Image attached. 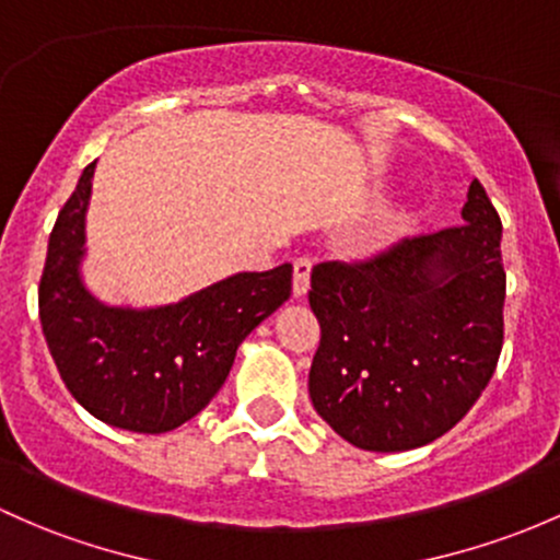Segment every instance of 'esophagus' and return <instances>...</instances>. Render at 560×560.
<instances>
[{
	"label": "esophagus",
	"mask_w": 560,
	"mask_h": 560,
	"mask_svg": "<svg viewBox=\"0 0 560 560\" xmlns=\"http://www.w3.org/2000/svg\"><path fill=\"white\" fill-rule=\"evenodd\" d=\"M308 281H311V260L308 257H298L292 262V295L303 298L308 292Z\"/></svg>",
	"instance_id": "esophagus-1"
}]
</instances>
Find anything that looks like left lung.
<instances>
[{
    "label": "left lung",
    "instance_id": "left-lung-1",
    "mask_svg": "<svg viewBox=\"0 0 560 560\" xmlns=\"http://www.w3.org/2000/svg\"><path fill=\"white\" fill-rule=\"evenodd\" d=\"M458 225L311 270L316 413L362 451H410L469 413L504 340L502 220L478 179Z\"/></svg>",
    "mask_w": 560,
    "mask_h": 560
}]
</instances>
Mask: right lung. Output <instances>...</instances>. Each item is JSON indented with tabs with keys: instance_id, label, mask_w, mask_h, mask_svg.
I'll return each mask as SVG.
<instances>
[{
	"instance_id": "right-lung-1",
	"label": "right lung",
	"mask_w": 560,
	"mask_h": 560,
	"mask_svg": "<svg viewBox=\"0 0 560 560\" xmlns=\"http://www.w3.org/2000/svg\"><path fill=\"white\" fill-rule=\"evenodd\" d=\"M96 163L58 211L39 279V322L61 381L98 421L172 432L201 413L235 349L292 292V265L235 273L161 308H112L82 287L85 209Z\"/></svg>"
}]
</instances>
